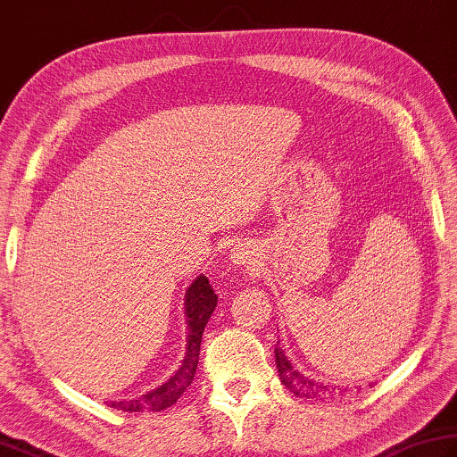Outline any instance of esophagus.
<instances>
[{
	"mask_svg": "<svg viewBox=\"0 0 457 457\" xmlns=\"http://www.w3.org/2000/svg\"><path fill=\"white\" fill-rule=\"evenodd\" d=\"M231 257H234V262H236L237 265L252 263V252H249V249L244 247V245L234 247V253H231Z\"/></svg>",
	"mask_w": 457,
	"mask_h": 457,
	"instance_id": "34e87169",
	"label": "esophagus"
}]
</instances>
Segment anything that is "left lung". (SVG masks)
Returning <instances> with one entry per match:
<instances>
[{
	"mask_svg": "<svg viewBox=\"0 0 457 457\" xmlns=\"http://www.w3.org/2000/svg\"><path fill=\"white\" fill-rule=\"evenodd\" d=\"M275 361H277V369H279L281 382L293 392V395L311 398V396H319V392L327 390V386H323V384L312 382V380L305 378V377H303V374H299L297 370H295L287 356L283 354L281 346L275 348Z\"/></svg>",
	"mask_w": 457,
	"mask_h": 457,
	"instance_id": "1",
	"label": "left lung"
}]
</instances>
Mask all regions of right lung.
Returning a JSON list of instances; mask_svg holds the SVG:
<instances>
[{
  "mask_svg": "<svg viewBox=\"0 0 457 457\" xmlns=\"http://www.w3.org/2000/svg\"><path fill=\"white\" fill-rule=\"evenodd\" d=\"M216 305L218 295L210 287L208 277H195V281L186 291V317L190 333H187V346L182 366L162 384V386L150 390L138 398L111 402V406L122 410V412H160V410H166L176 404V400L184 395L186 388L190 386L194 380L195 366H198L200 359L204 327L208 325V319L212 317Z\"/></svg>",
  "mask_w": 457,
  "mask_h": 457,
  "instance_id": "obj_1",
  "label": "right lung"
}]
</instances>
